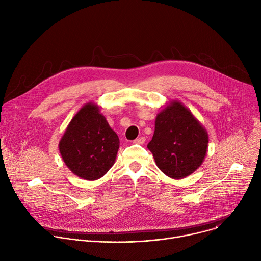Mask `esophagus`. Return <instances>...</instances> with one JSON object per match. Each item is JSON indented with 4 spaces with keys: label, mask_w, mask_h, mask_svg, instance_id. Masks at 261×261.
Here are the masks:
<instances>
[{
    "label": "esophagus",
    "mask_w": 261,
    "mask_h": 261,
    "mask_svg": "<svg viewBox=\"0 0 261 261\" xmlns=\"http://www.w3.org/2000/svg\"><path fill=\"white\" fill-rule=\"evenodd\" d=\"M144 141H145V137H138V138H136V139H134V143H137V144H141V143H144Z\"/></svg>",
    "instance_id": "obj_1"
}]
</instances>
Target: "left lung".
I'll list each match as a JSON object with an SVG mask.
<instances>
[{"instance_id":"left-lung-1","label":"left lung","mask_w":261,"mask_h":261,"mask_svg":"<svg viewBox=\"0 0 261 261\" xmlns=\"http://www.w3.org/2000/svg\"><path fill=\"white\" fill-rule=\"evenodd\" d=\"M207 143L206 131L190 111L179 102H171L158 114L147 147L161 171L182 178L201 165Z\"/></svg>"}]
</instances>
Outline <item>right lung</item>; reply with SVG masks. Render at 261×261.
Masks as SVG:
<instances>
[{
	"mask_svg": "<svg viewBox=\"0 0 261 261\" xmlns=\"http://www.w3.org/2000/svg\"><path fill=\"white\" fill-rule=\"evenodd\" d=\"M120 139L99 107L85 105L70 122L60 141L62 158L70 170L82 178L95 180L114 165Z\"/></svg>",
	"mask_w": 261,
	"mask_h": 261,
	"instance_id": "1",
	"label": "right lung"
}]
</instances>
